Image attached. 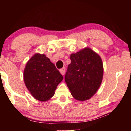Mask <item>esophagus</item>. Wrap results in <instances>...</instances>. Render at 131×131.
Masks as SVG:
<instances>
[{
    "instance_id": "esophagus-1",
    "label": "esophagus",
    "mask_w": 131,
    "mask_h": 131,
    "mask_svg": "<svg viewBox=\"0 0 131 131\" xmlns=\"http://www.w3.org/2000/svg\"><path fill=\"white\" fill-rule=\"evenodd\" d=\"M65 70H66V69H65V68H64V67L62 68V69H60V71L61 74L62 75H64V73H65Z\"/></svg>"
}]
</instances>
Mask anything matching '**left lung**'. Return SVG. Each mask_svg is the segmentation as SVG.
Returning a JSON list of instances; mask_svg holds the SVG:
<instances>
[{
	"instance_id": "obj_1",
	"label": "left lung",
	"mask_w": 131,
	"mask_h": 131,
	"mask_svg": "<svg viewBox=\"0 0 131 131\" xmlns=\"http://www.w3.org/2000/svg\"><path fill=\"white\" fill-rule=\"evenodd\" d=\"M65 82L71 95L78 101L89 100L96 92L103 77L101 57L91 48L71 53Z\"/></svg>"
}]
</instances>
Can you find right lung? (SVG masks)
I'll use <instances>...</instances> for the list:
<instances>
[{
  "mask_svg": "<svg viewBox=\"0 0 131 131\" xmlns=\"http://www.w3.org/2000/svg\"><path fill=\"white\" fill-rule=\"evenodd\" d=\"M62 79L63 76L45 54L36 53L24 69V80L27 88L40 101H48L52 97Z\"/></svg>",
  "mask_w": 131,
  "mask_h": 131,
  "instance_id": "add662e5",
  "label": "right lung"
}]
</instances>
